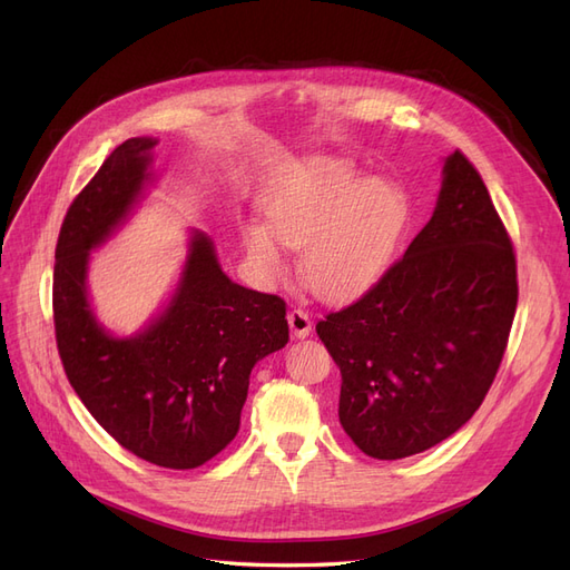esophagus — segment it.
<instances>
[{"mask_svg": "<svg viewBox=\"0 0 570 570\" xmlns=\"http://www.w3.org/2000/svg\"><path fill=\"white\" fill-rule=\"evenodd\" d=\"M287 323H289V331L295 337H306L308 333H312V316H308V312H304V308H299V306L289 308Z\"/></svg>", "mask_w": 570, "mask_h": 570, "instance_id": "obj_1", "label": "esophagus"}]
</instances>
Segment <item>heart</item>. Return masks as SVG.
Instances as JSON below:
<instances>
[{
    "mask_svg": "<svg viewBox=\"0 0 570 570\" xmlns=\"http://www.w3.org/2000/svg\"><path fill=\"white\" fill-rule=\"evenodd\" d=\"M266 228L249 223L243 245L264 281L287 271L285 252H302L306 285L325 299H347L373 287L400 247L409 206L385 180H366L350 164L321 159L295 170L264 202Z\"/></svg>",
    "mask_w": 570,
    "mask_h": 570,
    "instance_id": "heart-1",
    "label": "heart"
}]
</instances>
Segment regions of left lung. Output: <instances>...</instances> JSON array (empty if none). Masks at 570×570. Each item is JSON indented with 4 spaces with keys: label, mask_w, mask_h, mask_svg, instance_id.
<instances>
[{
    "label": "left lung",
    "mask_w": 570,
    "mask_h": 570,
    "mask_svg": "<svg viewBox=\"0 0 570 570\" xmlns=\"http://www.w3.org/2000/svg\"><path fill=\"white\" fill-rule=\"evenodd\" d=\"M519 304L515 254L485 183L456 149L433 218L406 254L316 333L342 373L340 423L361 452L404 459L469 421Z\"/></svg>",
    "instance_id": "1"
}]
</instances>
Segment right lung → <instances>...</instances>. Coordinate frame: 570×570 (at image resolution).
Listing matches in <instances>:
<instances>
[{
    "label": "right lung",
    "mask_w": 570,
    "mask_h": 570,
    "mask_svg": "<svg viewBox=\"0 0 570 570\" xmlns=\"http://www.w3.org/2000/svg\"><path fill=\"white\" fill-rule=\"evenodd\" d=\"M157 140L130 137L68 206L57 243L55 331L68 383L128 452L187 471L214 459L239 430L249 373L289 340L285 302L220 271L214 243L193 233L176 295L142 333L114 337L88 302L90 249L126 220Z\"/></svg>",
    "instance_id": "1"
}]
</instances>
